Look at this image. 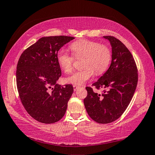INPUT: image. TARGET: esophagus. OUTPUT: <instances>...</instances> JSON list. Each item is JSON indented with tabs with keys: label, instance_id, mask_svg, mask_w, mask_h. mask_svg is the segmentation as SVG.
<instances>
[{
	"label": "esophagus",
	"instance_id": "34e87169",
	"mask_svg": "<svg viewBox=\"0 0 155 155\" xmlns=\"http://www.w3.org/2000/svg\"><path fill=\"white\" fill-rule=\"evenodd\" d=\"M73 87H74V91H77V90L78 89V87H79L77 86V85H73Z\"/></svg>",
	"mask_w": 155,
	"mask_h": 155
}]
</instances>
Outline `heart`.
I'll use <instances>...</instances> for the list:
<instances>
[{"mask_svg":"<svg viewBox=\"0 0 155 155\" xmlns=\"http://www.w3.org/2000/svg\"><path fill=\"white\" fill-rule=\"evenodd\" d=\"M76 58L84 57L83 69L73 73L66 78L67 82L76 85L86 83L94 74H101L108 68L111 60V52L108 47L97 42L89 40L75 41L70 46ZM57 61L61 69L65 73H70L73 68L74 58L64 49L58 51Z\"/></svg>","mask_w":155,"mask_h":155,"instance_id":"b5f03b06","label":"heart"}]
</instances>
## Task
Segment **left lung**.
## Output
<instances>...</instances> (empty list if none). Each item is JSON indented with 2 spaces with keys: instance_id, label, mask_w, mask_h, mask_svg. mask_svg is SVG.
Wrapping results in <instances>:
<instances>
[{
  "instance_id": "8db88e82",
  "label": "left lung",
  "mask_w": 155,
  "mask_h": 155,
  "mask_svg": "<svg viewBox=\"0 0 155 155\" xmlns=\"http://www.w3.org/2000/svg\"><path fill=\"white\" fill-rule=\"evenodd\" d=\"M103 38L112 47L111 64L93 86L104 90L98 94L87 87L84 105L93 120L106 124L119 119L127 108L136 91L138 75L133 56L125 45L114 36Z\"/></svg>"
}]
</instances>
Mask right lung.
I'll list each match as a JSON object with an SVG mask.
<instances>
[{
  "mask_svg": "<svg viewBox=\"0 0 155 155\" xmlns=\"http://www.w3.org/2000/svg\"><path fill=\"white\" fill-rule=\"evenodd\" d=\"M74 38L67 36L42 37L19 59L16 81L19 97L28 113L38 122L54 123L66 113L74 89L72 85L63 87L57 83L61 75L57 53Z\"/></svg>",
  "mask_w": 155,
  "mask_h": 155,
  "instance_id": "obj_1",
  "label": "right lung"
}]
</instances>
